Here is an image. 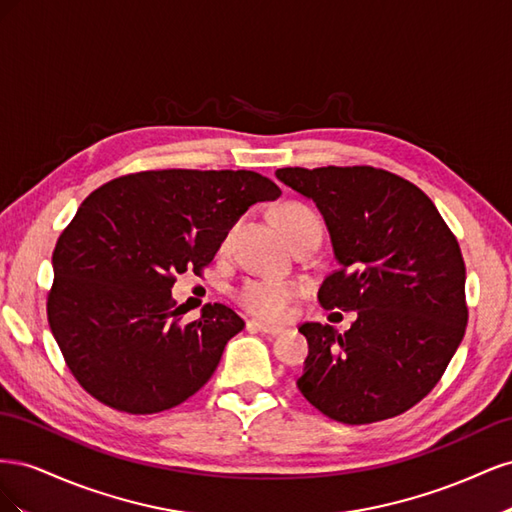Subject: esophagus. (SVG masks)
Listing matches in <instances>:
<instances>
[{"label": "esophagus", "mask_w": 512, "mask_h": 512, "mask_svg": "<svg viewBox=\"0 0 512 512\" xmlns=\"http://www.w3.org/2000/svg\"><path fill=\"white\" fill-rule=\"evenodd\" d=\"M247 331H260V333H267V335H280L284 333L282 327H273V324H265V322H258V320H250L247 322Z\"/></svg>", "instance_id": "esophagus-1"}]
</instances>
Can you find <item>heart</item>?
<instances>
[{"label":"heart","instance_id":"b5f03b06","mask_svg":"<svg viewBox=\"0 0 512 512\" xmlns=\"http://www.w3.org/2000/svg\"><path fill=\"white\" fill-rule=\"evenodd\" d=\"M277 218H280L288 241L307 228H320L316 215L301 205H284ZM228 241L230 232L224 237V247ZM294 294H297L294 286L282 280H247L239 290V303L258 318L282 320L290 312Z\"/></svg>","mask_w":512,"mask_h":512}]
</instances>
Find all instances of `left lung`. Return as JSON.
<instances>
[{
    "label": "left lung",
    "mask_w": 512,
    "mask_h": 512,
    "mask_svg": "<svg viewBox=\"0 0 512 512\" xmlns=\"http://www.w3.org/2000/svg\"><path fill=\"white\" fill-rule=\"evenodd\" d=\"M314 200L337 271L322 307L356 312L346 333L305 322L299 391L339 423L365 425L418 404L442 378L468 324L466 267L436 205L414 183L374 166L275 170Z\"/></svg>",
    "instance_id": "1"
}]
</instances>
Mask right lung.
I'll use <instances>...</instances> for the list:
<instances>
[{"mask_svg": "<svg viewBox=\"0 0 512 512\" xmlns=\"http://www.w3.org/2000/svg\"><path fill=\"white\" fill-rule=\"evenodd\" d=\"M280 194L252 170H147L83 200L55 245L46 314L89 395L153 414L207 384L245 322L215 303L185 324L175 275L200 273L247 209Z\"/></svg>", "mask_w": 512, "mask_h": 512, "instance_id": "add662e5", "label": "right lung"}]
</instances>
